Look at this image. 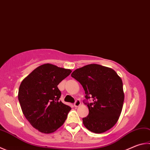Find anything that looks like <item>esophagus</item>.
<instances>
[{
    "label": "esophagus",
    "instance_id": "34e87169",
    "mask_svg": "<svg viewBox=\"0 0 150 150\" xmlns=\"http://www.w3.org/2000/svg\"><path fill=\"white\" fill-rule=\"evenodd\" d=\"M80 105H81V101H80V100H76L75 103H74L75 107L77 108V107H79V106H80Z\"/></svg>",
    "mask_w": 150,
    "mask_h": 150
}]
</instances>
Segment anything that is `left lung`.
Segmentation results:
<instances>
[{"instance_id":"8db88e82","label":"left lung","mask_w":150,"mask_h":150,"mask_svg":"<svg viewBox=\"0 0 150 150\" xmlns=\"http://www.w3.org/2000/svg\"><path fill=\"white\" fill-rule=\"evenodd\" d=\"M71 77L79 81L85 92V103L88 115L83 119L87 129L100 134L110 130L121 115L124 102V92L121 77L111 68L98 64H89L75 69Z\"/></svg>"}]
</instances>
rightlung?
<instances>
[{
    "label": "right lung",
    "mask_w": 150,
    "mask_h": 150,
    "mask_svg": "<svg viewBox=\"0 0 150 150\" xmlns=\"http://www.w3.org/2000/svg\"><path fill=\"white\" fill-rule=\"evenodd\" d=\"M71 70L45 64L37 67L21 83L18 100L23 115L35 129L50 134L64 123L71 110L59 101L58 85Z\"/></svg>",
    "instance_id": "right-lung-1"
}]
</instances>
